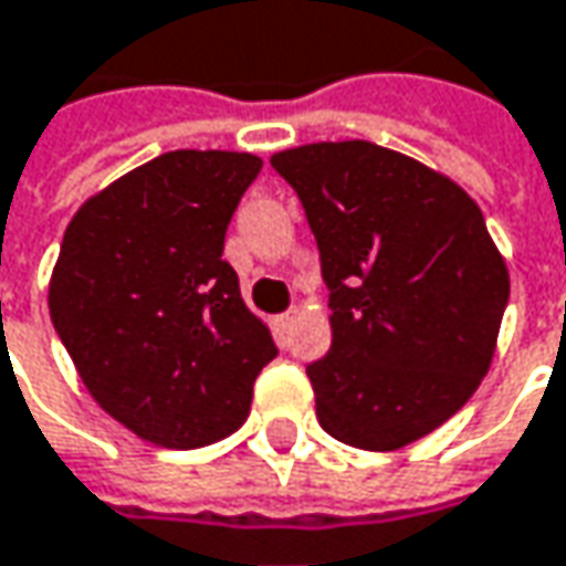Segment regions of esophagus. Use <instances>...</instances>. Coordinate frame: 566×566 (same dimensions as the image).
Wrapping results in <instances>:
<instances>
[{"mask_svg":"<svg viewBox=\"0 0 566 566\" xmlns=\"http://www.w3.org/2000/svg\"><path fill=\"white\" fill-rule=\"evenodd\" d=\"M297 316H301V311H294V307H291V311H287V314L275 316V326H279V329H282V333H287V329H291V326H294V323H297Z\"/></svg>","mask_w":566,"mask_h":566,"instance_id":"obj_1","label":"esophagus"}]
</instances>
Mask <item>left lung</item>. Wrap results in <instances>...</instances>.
<instances>
[{
	"instance_id": "obj_1",
	"label": "left lung",
	"mask_w": 566,
	"mask_h": 566,
	"mask_svg": "<svg viewBox=\"0 0 566 566\" xmlns=\"http://www.w3.org/2000/svg\"><path fill=\"white\" fill-rule=\"evenodd\" d=\"M304 205L329 287L333 346L307 365L319 426L394 451L458 413L490 371L510 272L478 201L368 140L272 156Z\"/></svg>"
}]
</instances>
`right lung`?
<instances>
[{
    "label": "right lung",
    "instance_id": "add662e5",
    "mask_svg": "<svg viewBox=\"0 0 566 566\" xmlns=\"http://www.w3.org/2000/svg\"><path fill=\"white\" fill-rule=\"evenodd\" d=\"M259 169L252 153H163L92 195L63 233L53 329L95 403L153 446L237 432L279 355L220 259Z\"/></svg>",
    "mask_w": 566,
    "mask_h": 566
}]
</instances>
